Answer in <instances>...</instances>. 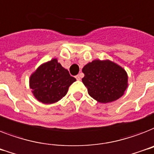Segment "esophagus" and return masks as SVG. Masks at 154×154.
I'll list each match as a JSON object with an SVG mask.
<instances>
[{"label": "esophagus", "mask_w": 154, "mask_h": 154, "mask_svg": "<svg viewBox=\"0 0 154 154\" xmlns=\"http://www.w3.org/2000/svg\"><path fill=\"white\" fill-rule=\"evenodd\" d=\"M75 78L77 80H80L81 79V75H78L75 76Z\"/></svg>", "instance_id": "34e87169"}]
</instances>
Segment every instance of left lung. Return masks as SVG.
<instances>
[{
	"instance_id": "left-lung-1",
	"label": "left lung",
	"mask_w": 154,
	"mask_h": 154,
	"mask_svg": "<svg viewBox=\"0 0 154 154\" xmlns=\"http://www.w3.org/2000/svg\"><path fill=\"white\" fill-rule=\"evenodd\" d=\"M83 84L98 103L114 102L123 95L128 86L126 71L110 60H94L83 68Z\"/></svg>"
}]
</instances>
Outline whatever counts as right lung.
Segmentation results:
<instances>
[{
	"instance_id": "right-lung-1",
	"label": "right lung",
	"mask_w": 154,
	"mask_h": 154,
	"mask_svg": "<svg viewBox=\"0 0 154 154\" xmlns=\"http://www.w3.org/2000/svg\"><path fill=\"white\" fill-rule=\"evenodd\" d=\"M75 81L76 79L70 75L69 71L53 59L38 67L31 75L29 84L38 101L51 104L64 97Z\"/></svg>"
}]
</instances>
